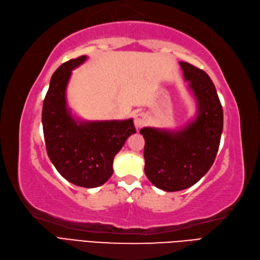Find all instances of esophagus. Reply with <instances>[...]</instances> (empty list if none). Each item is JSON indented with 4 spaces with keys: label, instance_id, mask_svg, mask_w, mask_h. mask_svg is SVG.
<instances>
[{
    "label": "esophagus",
    "instance_id": "34e87169",
    "mask_svg": "<svg viewBox=\"0 0 260 260\" xmlns=\"http://www.w3.org/2000/svg\"><path fill=\"white\" fill-rule=\"evenodd\" d=\"M147 123V116L145 113H138L136 116H134V126H136L137 129H141L144 126H146Z\"/></svg>",
    "mask_w": 260,
    "mask_h": 260
}]
</instances>
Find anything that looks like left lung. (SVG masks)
Segmentation results:
<instances>
[{
    "mask_svg": "<svg viewBox=\"0 0 260 260\" xmlns=\"http://www.w3.org/2000/svg\"><path fill=\"white\" fill-rule=\"evenodd\" d=\"M197 103L194 119L176 131L145 127L144 171L150 183L166 191L194 185L212 167L219 147L222 107L210 76L187 62H180Z\"/></svg>",
    "mask_w": 260,
    "mask_h": 260,
    "instance_id": "obj_1",
    "label": "left lung"
}]
</instances>
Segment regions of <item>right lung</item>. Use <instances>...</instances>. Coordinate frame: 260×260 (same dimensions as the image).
Here are the masks:
<instances>
[{
	"label": "right lung",
	"instance_id": "obj_1",
	"mask_svg": "<svg viewBox=\"0 0 260 260\" xmlns=\"http://www.w3.org/2000/svg\"><path fill=\"white\" fill-rule=\"evenodd\" d=\"M86 60V56L69 60L52 74L42 122L47 154L57 171L70 183L94 188L112 176L115 155L137 130L132 118L84 121L73 117L67 104V86L72 70Z\"/></svg>",
	"mask_w": 260,
	"mask_h": 260
}]
</instances>
